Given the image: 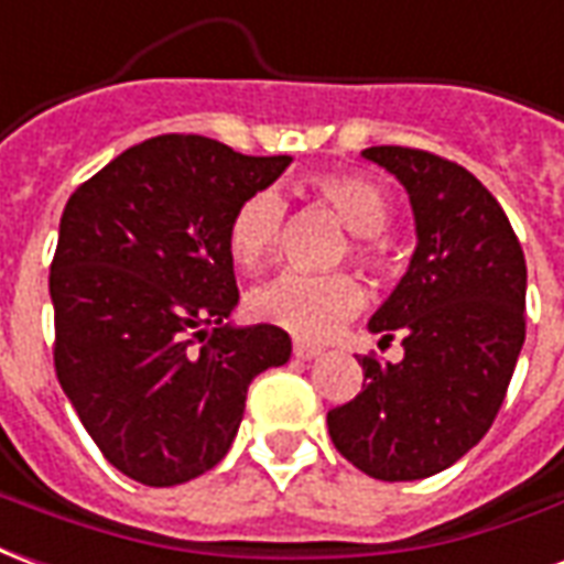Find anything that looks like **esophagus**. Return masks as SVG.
Here are the masks:
<instances>
[{"mask_svg":"<svg viewBox=\"0 0 564 564\" xmlns=\"http://www.w3.org/2000/svg\"><path fill=\"white\" fill-rule=\"evenodd\" d=\"M322 355V348H318V345H312V343H294V357H297V360H312V357H318Z\"/></svg>","mask_w":564,"mask_h":564,"instance_id":"obj_1","label":"esophagus"}]
</instances>
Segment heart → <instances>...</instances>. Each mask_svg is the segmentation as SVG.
I'll return each instance as SVG.
<instances>
[{"label":"heart","mask_w":564,"mask_h":564,"mask_svg":"<svg viewBox=\"0 0 564 564\" xmlns=\"http://www.w3.org/2000/svg\"><path fill=\"white\" fill-rule=\"evenodd\" d=\"M312 195L330 209L336 219L351 231V261L372 276L390 270L388 231L390 197L376 180L360 174H322L312 180ZM285 234V200L273 188H258L234 209L228 225V252L240 270H261L276 254ZM364 306V288L348 273L310 276L288 270L270 279L249 294V310L254 318L276 324L297 336L322 339L339 324L348 322Z\"/></svg>","instance_id":"1"}]
</instances>
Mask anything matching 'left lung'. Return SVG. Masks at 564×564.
I'll return each mask as SVG.
<instances>
[{"mask_svg":"<svg viewBox=\"0 0 564 564\" xmlns=\"http://www.w3.org/2000/svg\"><path fill=\"white\" fill-rule=\"evenodd\" d=\"M414 209L409 273L369 330L405 357H360L364 388L327 412L336 451L378 480H421L478 445L525 339V258L499 200L463 164L412 147H369Z\"/></svg>","mask_w":564,"mask_h":564,"instance_id":"8db88e82","label":"left lung"}]
</instances>
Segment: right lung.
I'll return each instance as SVG.
<instances>
[{"instance_id":"obj_1","label":"right lung","mask_w":564,"mask_h":564,"mask_svg":"<svg viewBox=\"0 0 564 564\" xmlns=\"http://www.w3.org/2000/svg\"><path fill=\"white\" fill-rule=\"evenodd\" d=\"M288 162L159 134L65 204L51 264L53 367L98 451L138 484L209 471L240 430L252 378L291 357L276 324L221 327L240 300L234 209Z\"/></svg>"}]
</instances>
